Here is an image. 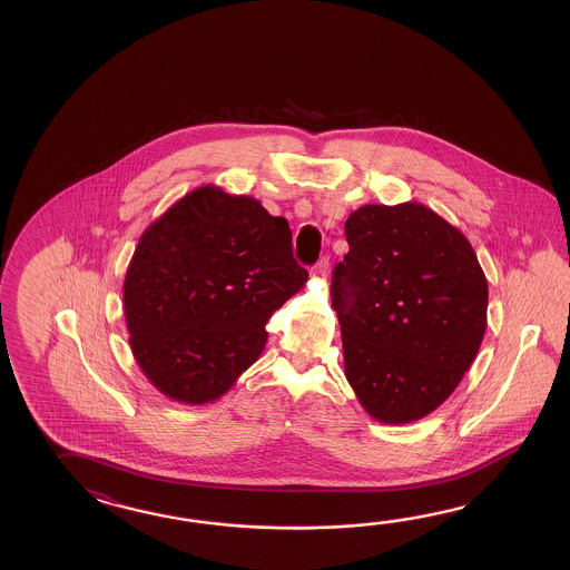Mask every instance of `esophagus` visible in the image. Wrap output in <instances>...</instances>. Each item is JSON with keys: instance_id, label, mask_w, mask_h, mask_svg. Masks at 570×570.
I'll list each match as a JSON object with an SVG mask.
<instances>
[{"instance_id": "esophagus-1", "label": "esophagus", "mask_w": 570, "mask_h": 570, "mask_svg": "<svg viewBox=\"0 0 570 570\" xmlns=\"http://www.w3.org/2000/svg\"><path fill=\"white\" fill-rule=\"evenodd\" d=\"M327 271H330V258L324 256V258H320V263L314 267L315 277H327Z\"/></svg>"}]
</instances>
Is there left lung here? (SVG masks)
<instances>
[{
	"label": "left lung",
	"instance_id": "8db88e82",
	"mask_svg": "<svg viewBox=\"0 0 570 570\" xmlns=\"http://www.w3.org/2000/svg\"><path fill=\"white\" fill-rule=\"evenodd\" d=\"M334 268L344 375L381 424H412L459 387L481 348L489 287L469 238L417 202L354 209Z\"/></svg>",
	"mask_w": 570,
	"mask_h": 570
}]
</instances>
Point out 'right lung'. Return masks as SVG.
<instances>
[{
	"instance_id": "1",
	"label": "right lung",
	"mask_w": 570,
	"mask_h": 570,
	"mask_svg": "<svg viewBox=\"0 0 570 570\" xmlns=\"http://www.w3.org/2000/svg\"><path fill=\"white\" fill-rule=\"evenodd\" d=\"M305 283L287 219L250 195L202 185L142 232L126 268L136 364L169 400H219L265 351L271 315Z\"/></svg>"
}]
</instances>
